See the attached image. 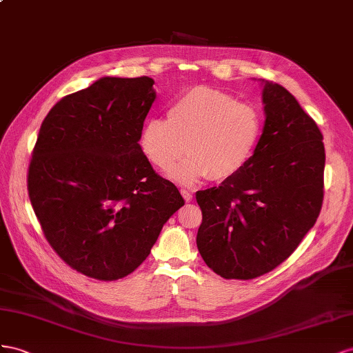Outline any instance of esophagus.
Instances as JSON below:
<instances>
[{
  "label": "esophagus",
  "instance_id": "obj_1",
  "mask_svg": "<svg viewBox=\"0 0 353 353\" xmlns=\"http://www.w3.org/2000/svg\"><path fill=\"white\" fill-rule=\"evenodd\" d=\"M180 194L183 195V198H185L186 203H189V201H192V198H194L192 190H189V189H180Z\"/></svg>",
  "mask_w": 353,
  "mask_h": 353
}]
</instances>
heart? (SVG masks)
Listing matches in <instances>:
<instances>
[{"instance_id":"1","label":"heart","mask_w":353,"mask_h":353,"mask_svg":"<svg viewBox=\"0 0 353 353\" xmlns=\"http://www.w3.org/2000/svg\"><path fill=\"white\" fill-rule=\"evenodd\" d=\"M263 133V118L251 103L210 87H194L179 96L165 118H150L140 134V148L155 167L192 185L208 177L221 182L238 174L253 158Z\"/></svg>"}]
</instances>
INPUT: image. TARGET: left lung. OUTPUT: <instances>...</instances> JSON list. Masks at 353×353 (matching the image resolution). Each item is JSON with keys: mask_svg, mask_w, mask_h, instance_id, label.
Wrapping results in <instances>:
<instances>
[{"mask_svg": "<svg viewBox=\"0 0 353 353\" xmlns=\"http://www.w3.org/2000/svg\"><path fill=\"white\" fill-rule=\"evenodd\" d=\"M266 119L250 163L219 188L198 190L196 245L225 279H253L287 260L324 199L325 149L316 123L288 90L263 87Z\"/></svg>", "mask_w": 353, "mask_h": 353, "instance_id": "8db88e82", "label": "left lung"}]
</instances>
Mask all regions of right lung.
Here are the masks:
<instances>
[{
  "label": "right lung",
  "instance_id": "obj_1",
  "mask_svg": "<svg viewBox=\"0 0 353 353\" xmlns=\"http://www.w3.org/2000/svg\"><path fill=\"white\" fill-rule=\"evenodd\" d=\"M154 84L149 77L100 78L60 99L39 128L29 199L48 244L88 278L134 272L185 204L139 145Z\"/></svg>",
  "mask_w": 353,
  "mask_h": 353
}]
</instances>
